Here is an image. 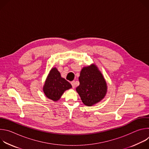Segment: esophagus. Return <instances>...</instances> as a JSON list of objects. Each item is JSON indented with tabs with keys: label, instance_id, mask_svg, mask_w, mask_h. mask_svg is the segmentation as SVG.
<instances>
[{
	"label": "esophagus",
	"instance_id": "obj_1",
	"mask_svg": "<svg viewBox=\"0 0 149 149\" xmlns=\"http://www.w3.org/2000/svg\"><path fill=\"white\" fill-rule=\"evenodd\" d=\"M71 85H72V88H74L75 87V81H72L71 82Z\"/></svg>",
	"mask_w": 149,
	"mask_h": 149
}]
</instances>
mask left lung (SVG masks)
Instances as JSON below:
<instances>
[{"label": "left lung", "mask_w": 149, "mask_h": 149, "mask_svg": "<svg viewBox=\"0 0 149 149\" xmlns=\"http://www.w3.org/2000/svg\"><path fill=\"white\" fill-rule=\"evenodd\" d=\"M79 86L76 91L84 105L93 106L103 100L107 93V85L96 65L83 67L79 77Z\"/></svg>", "instance_id": "obj_1"}]
</instances>
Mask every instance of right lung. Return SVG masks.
<instances>
[{
  "label": "right lung",
  "instance_id": "obj_1",
  "mask_svg": "<svg viewBox=\"0 0 149 149\" xmlns=\"http://www.w3.org/2000/svg\"><path fill=\"white\" fill-rule=\"evenodd\" d=\"M72 88L71 84L65 78L61 77L60 72L56 67L50 70L43 86L45 96L54 101H58L66 90Z\"/></svg>",
  "mask_w": 149,
  "mask_h": 149
}]
</instances>
